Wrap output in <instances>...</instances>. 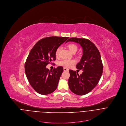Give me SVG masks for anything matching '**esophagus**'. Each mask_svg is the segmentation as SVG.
<instances>
[{"instance_id":"obj_1","label":"esophagus","mask_w":126,"mask_h":126,"mask_svg":"<svg viewBox=\"0 0 126 126\" xmlns=\"http://www.w3.org/2000/svg\"><path fill=\"white\" fill-rule=\"evenodd\" d=\"M63 70L64 71H68V69L67 68H63Z\"/></svg>"}]
</instances>
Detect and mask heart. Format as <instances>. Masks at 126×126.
Listing matches in <instances>:
<instances>
[{
    "mask_svg": "<svg viewBox=\"0 0 126 126\" xmlns=\"http://www.w3.org/2000/svg\"><path fill=\"white\" fill-rule=\"evenodd\" d=\"M68 47L70 51L72 52V53H76L77 52V51L78 49V46L74 44H70L68 45ZM61 49V47H58L55 52V54L56 56H58L60 54V52ZM75 63V62L74 60H66V59H64V60H63L61 61H60L59 62V64L60 65L63 66L64 67H70L72 66V65H73L74 63Z\"/></svg>",
    "mask_w": 126,
    "mask_h": 126,
    "instance_id": "obj_1",
    "label": "heart"
}]
</instances>
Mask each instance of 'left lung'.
I'll return each mask as SVG.
<instances>
[{
	"label": "left lung",
	"mask_w": 126,
	"mask_h": 126,
	"mask_svg": "<svg viewBox=\"0 0 126 126\" xmlns=\"http://www.w3.org/2000/svg\"><path fill=\"white\" fill-rule=\"evenodd\" d=\"M72 41L79 44L83 55L76 68L82 69L79 75L76 71L69 70L68 85L74 94L83 95L89 93L98 84L103 72V64L100 53L94 43L87 39L71 38L66 43Z\"/></svg>",
	"instance_id": "obj_1"
}]
</instances>
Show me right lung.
Returning <instances> with one entry per match:
<instances>
[{
	"instance_id": "add662e5",
	"label": "right lung",
	"mask_w": 126,
	"mask_h": 126,
	"mask_svg": "<svg viewBox=\"0 0 126 126\" xmlns=\"http://www.w3.org/2000/svg\"><path fill=\"white\" fill-rule=\"evenodd\" d=\"M69 38L51 36L37 42L31 50L25 64L27 79L36 92L43 95L53 92L63 72L62 66L49 70L46 66L56 60L57 48Z\"/></svg>"
}]
</instances>
